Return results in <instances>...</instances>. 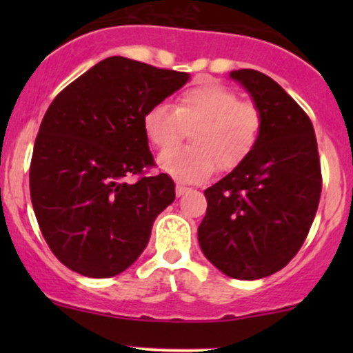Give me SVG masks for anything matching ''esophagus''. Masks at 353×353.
Returning <instances> with one entry per match:
<instances>
[{
    "label": "esophagus",
    "mask_w": 353,
    "mask_h": 353,
    "mask_svg": "<svg viewBox=\"0 0 353 353\" xmlns=\"http://www.w3.org/2000/svg\"><path fill=\"white\" fill-rule=\"evenodd\" d=\"M189 190H190L189 188H185V185H182V184H177V185H176V194H177V197L184 196V194H188Z\"/></svg>",
    "instance_id": "esophagus-1"
}]
</instances>
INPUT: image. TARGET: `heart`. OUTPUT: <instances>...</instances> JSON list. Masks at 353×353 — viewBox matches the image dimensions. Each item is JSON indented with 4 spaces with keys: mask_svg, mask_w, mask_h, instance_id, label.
I'll return each instance as SVG.
<instances>
[{
    "mask_svg": "<svg viewBox=\"0 0 353 353\" xmlns=\"http://www.w3.org/2000/svg\"><path fill=\"white\" fill-rule=\"evenodd\" d=\"M262 125L261 109L219 83L184 89L174 108L154 104L143 116L144 134L159 151H167L191 131L192 146L159 157L164 172L190 184L209 179L217 168L224 172L239 168L257 148Z\"/></svg>",
    "mask_w": 353,
    "mask_h": 353,
    "instance_id": "b5f03b06",
    "label": "heart"
}]
</instances>
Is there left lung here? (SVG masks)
<instances>
[{
    "instance_id": "1",
    "label": "left lung",
    "mask_w": 353,
    "mask_h": 353,
    "mask_svg": "<svg viewBox=\"0 0 353 353\" xmlns=\"http://www.w3.org/2000/svg\"><path fill=\"white\" fill-rule=\"evenodd\" d=\"M252 96L264 125L252 154L204 190L208 212L197 237L221 272L241 281L272 275L289 264L309 234L322 171L307 112L264 72H230Z\"/></svg>"
}]
</instances>
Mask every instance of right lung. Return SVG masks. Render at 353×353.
<instances>
[{
	"label": "right lung",
	"instance_id": "obj_1",
	"mask_svg": "<svg viewBox=\"0 0 353 353\" xmlns=\"http://www.w3.org/2000/svg\"><path fill=\"white\" fill-rule=\"evenodd\" d=\"M188 79L111 56L52 99L34 141L30 192L44 241L68 269L112 277L145 249L176 185L164 172L148 176L156 163L143 116ZM132 175L136 183L125 181Z\"/></svg>",
	"mask_w": 353,
	"mask_h": 353
}]
</instances>
